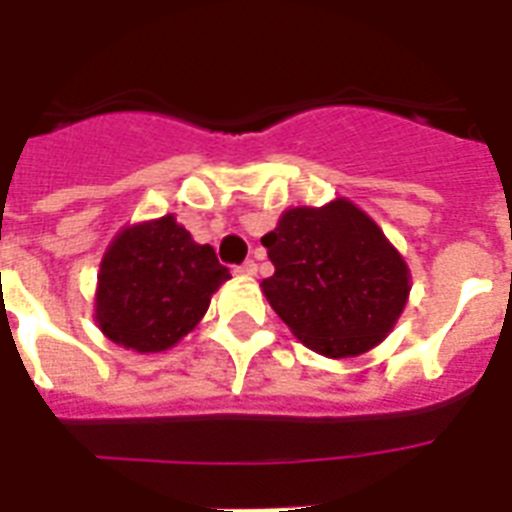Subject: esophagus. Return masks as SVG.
Here are the masks:
<instances>
[{"label": "esophagus", "instance_id": "34e87169", "mask_svg": "<svg viewBox=\"0 0 512 512\" xmlns=\"http://www.w3.org/2000/svg\"><path fill=\"white\" fill-rule=\"evenodd\" d=\"M236 273H239V276H255L257 263L255 260H247V263H241L239 268H236Z\"/></svg>", "mask_w": 512, "mask_h": 512}]
</instances>
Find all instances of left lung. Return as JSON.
<instances>
[{
	"label": "left lung",
	"mask_w": 512,
	"mask_h": 512,
	"mask_svg": "<svg viewBox=\"0 0 512 512\" xmlns=\"http://www.w3.org/2000/svg\"><path fill=\"white\" fill-rule=\"evenodd\" d=\"M263 295L297 340L327 358L385 340L409 300V268L380 225L348 199L295 207L265 233Z\"/></svg>",
	"instance_id": "8db88e82"
}]
</instances>
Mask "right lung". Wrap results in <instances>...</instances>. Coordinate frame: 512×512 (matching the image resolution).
<instances>
[{
    "instance_id": "right-lung-1",
    "label": "right lung",
    "mask_w": 512,
    "mask_h": 512,
    "mask_svg": "<svg viewBox=\"0 0 512 512\" xmlns=\"http://www.w3.org/2000/svg\"><path fill=\"white\" fill-rule=\"evenodd\" d=\"M228 279L215 249L196 244L172 215L127 225L100 263L95 321L116 345L159 353L199 324Z\"/></svg>"
}]
</instances>
